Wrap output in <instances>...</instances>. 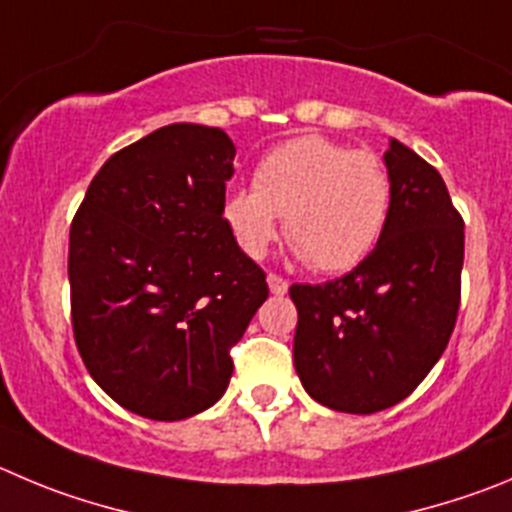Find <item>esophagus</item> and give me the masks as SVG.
<instances>
[{"mask_svg": "<svg viewBox=\"0 0 512 512\" xmlns=\"http://www.w3.org/2000/svg\"><path fill=\"white\" fill-rule=\"evenodd\" d=\"M267 285H270V290L275 295L288 293V280L280 278V275H275V272H270V275H267Z\"/></svg>", "mask_w": 512, "mask_h": 512, "instance_id": "1", "label": "esophagus"}]
</instances>
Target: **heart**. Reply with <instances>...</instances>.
<instances>
[{"mask_svg":"<svg viewBox=\"0 0 512 512\" xmlns=\"http://www.w3.org/2000/svg\"><path fill=\"white\" fill-rule=\"evenodd\" d=\"M391 212V176L374 151L300 136L257 164L252 189H234L222 217L245 255H267L280 217L295 252L318 272H343L371 255Z\"/></svg>","mask_w":512,"mask_h":512,"instance_id":"b5f03b06","label":"heart"}]
</instances>
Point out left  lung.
<instances>
[{
	"label": "left lung",
	"instance_id": "1",
	"mask_svg": "<svg viewBox=\"0 0 512 512\" xmlns=\"http://www.w3.org/2000/svg\"><path fill=\"white\" fill-rule=\"evenodd\" d=\"M391 212L379 245L351 272L290 285L293 358L323 407L374 414L407 399L457 323L465 222L432 164L389 138Z\"/></svg>",
	"mask_w": 512,
	"mask_h": 512
}]
</instances>
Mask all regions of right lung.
Here are the masks:
<instances>
[{
	"label": "right lung",
	"instance_id": "obj_1",
	"mask_svg": "<svg viewBox=\"0 0 512 512\" xmlns=\"http://www.w3.org/2000/svg\"><path fill=\"white\" fill-rule=\"evenodd\" d=\"M234 143L171 123L100 166L70 224V318L85 369L156 422L204 412L267 298L265 272L222 217Z\"/></svg>",
	"mask_w": 512,
	"mask_h": 512
}]
</instances>
